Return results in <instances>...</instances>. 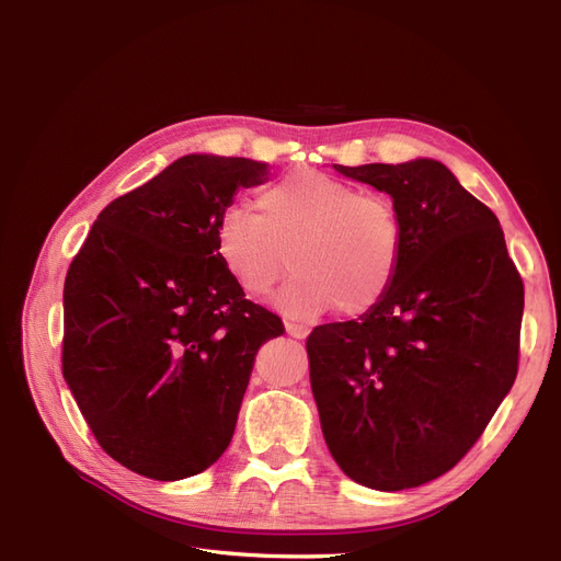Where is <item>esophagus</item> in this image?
<instances>
[{"instance_id":"1","label":"esophagus","mask_w":561,"mask_h":561,"mask_svg":"<svg viewBox=\"0 0 561 561\" xmlns=\"http://www.w3.org/2000/svg\"><path fill=\"white\" fill-rule=\"evenodd\" d=\"M285 330H287V334L295 336V339H307V334H309V328L297 325V322H285Z\"/></svg>"}]
</instances>
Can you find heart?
Segmentation results:
<instances>
[{"label":"heart","instance_id":"obj_1","mask_svg":"<svg viewBox=\"0 0 561 561\" xmlns=\"http://www.w3.org/2000/svg\"><path fill=\"white\" fill-rule=\"evenodd\" d=\"M257 210L227 206L213 227L215 254L245 295L266 297L287 271L278 307L311 320L342 307L346 316L377 309L393 287L404 252L396 203L358 194L353 184L297 168L260 192Z\"/></svg>","mask_w":561,"mask_h":561}]
</instances>
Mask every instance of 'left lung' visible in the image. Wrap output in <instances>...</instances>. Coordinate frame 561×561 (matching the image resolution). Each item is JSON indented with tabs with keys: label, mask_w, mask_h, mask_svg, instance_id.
<instances>
[{
	"label": "left lung",
	"mask_w": 561,
	"mask_h": 561,
	"mask_svg": "<svg viewBox=\"0 0 561 561\" xmlns=\"http://www.w3.org/2000/svg\"><path fill=\"white\" fill-rule=\"evenodd\" d=\"M334 168L393 196L404 252L377 309L309 334L311 390L351 480L412 489L461 461L513 388L524 283L499 217L447 165Z\"/></svg>",
	"instance_id": "obj_1"
}]
</instances>
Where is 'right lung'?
<instances>
[{
	"mask_svg": "<svg viewBox=\"0 0 561 561\" xmlns=\"http://www.w3.org/2000/svg\"><path fill=\"white\" fill-rule=\"evenodd\" d=\"M266 163L190 154L98 215L65 278L62 377L98 445L151 480L231 443L254 355L285 332L227 274L213 227Z\"/></svg>",
	"mask_w": 561,
	"mask_h": 561,
	"instance_id": "right-lung-1",
	"label": "right lung"
}]
</instances>
